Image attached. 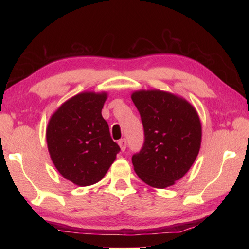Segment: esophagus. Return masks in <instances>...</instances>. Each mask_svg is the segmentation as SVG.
<instances>
[{"mask_svg":"<svg viewBox=\"0 0 249 249\" xmlns=\"http://www.w3.org/2000/svg\"><path fill=\"white\" fill-rule=\"evenodd\" d=\"M119 145H120V149L122 152H124L126 150V140L125 139H121L119 142Z\"/></svg>","mask_w":249,"mask_h":249,"instance_id":"esophagus-1","label":"esophagus"}]
</instances>
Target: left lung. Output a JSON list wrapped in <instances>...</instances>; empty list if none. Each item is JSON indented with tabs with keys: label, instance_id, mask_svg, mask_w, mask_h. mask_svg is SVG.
Listing matches in <instances>:
<instances>
[{
	"label": "left lung",
	"instance_id": "obj_1",
	"mask_svg": "<svg viewBox=\"0 0 249 249\" xmlns=\"http://www.w3.org/2000/svg\"><path fill=\"white\" fill-rule=\"evenodd\" d=\"M131 99L141 115L144 144L131 158L137 176L154 188L176 184L197 158L202 126L197 110L182 96L139 89Z\"/></svg>",
	"mask_w": 249,
	"mask_h": 249
}]
</instances>
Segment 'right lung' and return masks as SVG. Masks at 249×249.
Returning a JSON list of instances; mask_svg holds the SVG:
<instances>
[{
	"label": "right lung",
	"mask_w": 249,
	"mask_h": 249,
	"mask_svg": "<svg viewBox=\"0 0 249 249\" xmlns=\"http://www.w3.org/2000/svg\"><path fill=\"white\" fill-rule=\"evenodd\" d=\"M107 92H81L57 108L46 129L47 146L56 170L78 186L99 182L120 152L102 115Z\"/></svg>",
	"instance_id": "right-lung-1"
}]
</instances>
